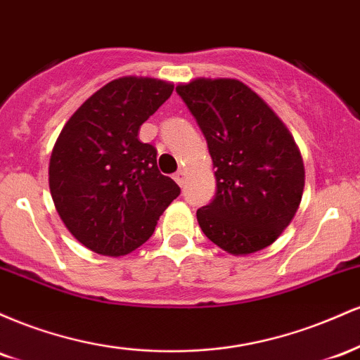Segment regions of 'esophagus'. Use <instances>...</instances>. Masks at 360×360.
Instances as JSON below:
<instances>
[{
	"mask_svg": "<svg viewBox=\"0 0 360 360\" xmlns=\"http://www.w3.org/2000/svg\"><path fill=\"white\" fill-rule=\"evenodd\" d=\"M174 181L179 186H184V183H186V171L184 169H179V171L176 172L174 174Z\"/></svg>",
	"mask_w": 360,
	"mask_h": 360,
	"instance_id": "34e87169",
	"label": "esophagus"
}]
</instances>
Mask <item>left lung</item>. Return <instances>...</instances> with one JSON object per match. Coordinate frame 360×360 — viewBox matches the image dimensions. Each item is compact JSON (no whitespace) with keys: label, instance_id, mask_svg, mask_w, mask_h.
Wrapping results in <instances>:
<instances>
[{"label":"left lung","instance_id":"8db88e82","mask_svg":"<svg viewBox=\"0 0 360 360\" xmlns=\"http://www.w3.org/2000/svg\"><path fill=\"white\" fill-rule=\"evenodd\" d=\"M176 91L217 169V196L196 212L201 230L232 255L266 249L295 218L303 196L304 164L291 131L238 79L196 77Z\"/></svg>","mask_w":360,"mask_h":360}]
</instances>
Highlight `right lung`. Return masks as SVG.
Instances as JSON below:
<instances>
[{
  "label": "right lung",
  "mask_w": 360,
  "mask_h": 360,
  "mask_svg": "<svg viewBox=\"0 0 360 360\" xmlns=\"http://www.w3.org/2000/svg\"><path fill=\"white\" fill-rule=\"evenodd\" d=\"M172 89L155 77L110 81L56 140L49 162L53 205L72 237L96 254L120 257L139 249L179 196V186L157 167L155 147L139 140L142 123Z\"/></svg>",
  "instance_id": "obj_1"
}]
</instances>
